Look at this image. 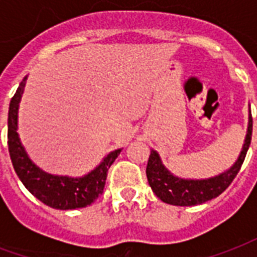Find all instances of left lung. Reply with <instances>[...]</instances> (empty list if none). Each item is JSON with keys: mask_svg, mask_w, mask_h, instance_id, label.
Segmentation results:
<instances>
[{"mask_svg": "<svg viewBox=\"0 0 257 257\" xmlns=\"http://www.w3.org/2000/svg\"><path fill=\"white\" fill-rule=\"evenodd\" d=\"M250 139H252V115L249 114L248 132L243 142L242 151L235 164L228 171L217 175L215 178L201 179V180L180 179L178 176H173L164 167L158 153L156 150H151L146 168V175L151 190L161 201L176 206H193L216 198L231 184L234 178L239 172L250 145Z\"/></svg>", "mask_w": 257, "mask_h": 257, "instance_id": "left-lung-1", "label": "left lung"}]
</instances>
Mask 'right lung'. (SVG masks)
Masks as SVG:
<instances>
[{
  "label": "right lung",
  "mask_w": 257,
  "mask_h": 257,
  "mask_svg": "<svg viewBox=\"0 0 257 257\" xmlns=\"http://www.w3.org/2000/svg\"><path fill=\"white\" fill-rule=\"evenodd\" d=\"M26 79L23 78L19 88L9 103L8 112V149L15 172L22 183L36 198L55 209H77L90 205L103 193L108 169L119 156L121 149L111 151L97 167L82 178L55 176L44 172L33 164L20 143L18 135V110L23 95Z\"/></svg>",
  "instance_id": "right-lung-1"
}]
</instances>
